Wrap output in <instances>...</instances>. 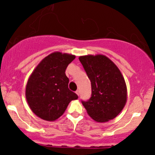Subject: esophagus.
Here are the masks:
<instances>
[{
	"label": "esophagus",
	"instance_id": "1",
	"mask_svg": "<svg viewBox=\"0 0 155 155\" xmlns=\"http://www.w3.org/2000/svg\"><path fill=\"white\" fill-rule=\"evenodd\" d=\"M76 93L77 94L78 96H79V90H76Z\"/></svg>",
	"mask_w": 155,
	"mask_h": 155
}]
</instances>
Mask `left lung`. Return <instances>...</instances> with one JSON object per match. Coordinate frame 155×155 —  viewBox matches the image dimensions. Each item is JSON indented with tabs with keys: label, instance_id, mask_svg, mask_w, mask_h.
I'll use <instances>...</instances> for the list:
<instances>
[{
	"label": "left lung",
	"instance_id": "1",
	"mask_svg": "<svg viewBox=\"0 0 155 155\" xmlns=\"http://www.w3.org/2000/svg\"><path fill=\"white\" fill-rule=\"evenodd\" d=\"M79 59L91 81V97L81 101L83 106L96 122L113 120L127 101V87L120 69L103 54L85 55Z\"/></svg>",
	"mask_w": 155,
	"mask_h": 155
}]
</instances>
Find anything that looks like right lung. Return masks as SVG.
<instances>
[{
	"mask_svg": "<svg viewBox=\"0 0 155 155\" xmlns=\"http://www.w3.org/2000/svg\"><path fill=\"white\" fill-rule=\"evenodd\" d=\"M76 56L55 51L44 58L28 79L25 97L32 111L41 119L54 121L78 95L68 89V65Z\"/></svg>",
	"mask_w": 155,
	"mask_h": 155,
	"instance_id": "obj_1",
	"label": "right lung"
}]
</instances>
